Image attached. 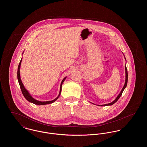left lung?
<instances>
[{"mask_svg": "<svg viewBox=\"0 0 147 147\" xmlns=\"http://www.w3.org/2000/svg\"><path fill=\"white\" fill-rule=\"evenodd\" d=\"M125 59H126V58H125ZM125 71H126V80H125V85H124V86H123V88H122V90H121V91L120 92L119 94V95L117 96V97L113 101H112V102L109 103V104H105V105H101V106H108V105H113V104H115V102H116L119 100V98L121 97V95H122V94L123 91L124 89L126 88V87L127 86V82H128V72H127V67H126V66H125ZM98 106H100V105H98Z\"/></svg>", "mask_w": 147, "mask_h": 147, "instance_id": "8db88e82", "label": "left lung"}]
</instances>
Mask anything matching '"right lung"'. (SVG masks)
Segmentation results:
<instances>
[{"label":"right lung","mask_w":147,"mask_h":147,"mask_svg":"<svg viewBox=\"0 0 147 147\" xmlns=\"http://www.w3.org/2000/svg\"><path fill=\"white\" fill-rule=\"evenodd\" d=\"M21 61H22V58H21V61H20V63L19 64V65H18V82H19V85H20V89H21V90L22 91V93L24 96L25 98L28 101L30 102H32V103L36 104V105H46V104H52V103L54 102L55 101L57 100V99L59 98V96H60L61 90H62V84H63V82L66 79V77H65L63 79V80L61 82V87H60V91H59V95L55 99H54L53 100H52V101H40L36 100H35V98H34L30 95V94L28 93V91L25 89V88L24 87V85H23L22 82H21V79H20V68Z\"/></svg>","instance_id":"right-lung-1"}]
</instances>
